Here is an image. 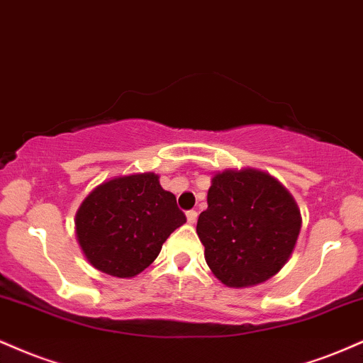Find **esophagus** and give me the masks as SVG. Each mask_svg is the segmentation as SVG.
Masks as SVG:
<instances>
[{
    "label": "esophagus",
    "mask_w": 363,
    "mask_h": 363,
    "mask_svg": "<svg viewBox=\"0 0 363 363\" xmlns=\"http://www.w3.org/2000/svg\"><path fill=\"white\" fill-rule=\"evenodd\" d=\"M186 220H189L190 224H194L195 220H197V212H195V211H189V212H186Z\"/></svg>",
    "instance_id": "esophagus-1"
}]
</instances>
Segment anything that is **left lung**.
<instances>
[{"label":"left lung","mask_w":363,"mask_h":363,"mask_svg":"<svg viewBox=\"0 0 363 363\" xmlns=\"http://www.w3.org/2000/svg\"><path fill=\"white\" fill-rule=\"evenodd\" d=\"M208 207L197 220L211 272L225 287L267 282L291 258L302 217L285 186L255 168L212 174Z\"/></svg>","instance_id":"8db88e82"}]
</instances>
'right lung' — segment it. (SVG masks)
I'll return each mask as SVG.
<instances>
[{
    "label": "right lung",
    "instance_id": "add662e5",
    "mask_svg": "<svg viewBox=\"0 0 363 363\" xmlns=\"http://www.w3.org/2000/svg\"><path fill=\"white\" fill-rule=\"evenodd\" d=\"M186 223L156 173H132L96 185L76 212V240L96 270L132 279L160 255L174 229Z\"/></svg>",
    "mask_w": 363,
    "mask_h": 363
}]
</instances>
